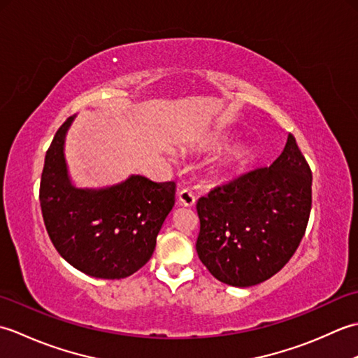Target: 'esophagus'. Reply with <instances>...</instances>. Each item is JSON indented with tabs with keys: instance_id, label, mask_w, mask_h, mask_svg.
Instances as JSON below:
<instances>
[{
	"instance_id": "1",
	"label": "esophagus",
	"mask_w": 358,
	"mask_h": 358,
	"mask_svg": "<svg viewBox=\"0 0 358 358\" xmlns=\"http://www.w3.org/2000/svg\"><path fill=\"white\" fill-rule=\"evenodd\" d=\"M178 203L181 206L191 208L195 204V195L191 191H187V189H183V191L178 192Z\"/></svg>"
}]
</instances>
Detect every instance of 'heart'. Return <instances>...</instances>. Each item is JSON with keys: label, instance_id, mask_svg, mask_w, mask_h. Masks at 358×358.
Segmentation results:
<instances>
[{"label": "heart", "instance_id": "b5f03b06", "mask_svg": "<svg viewBox=\"0 0 358 358\" xmlns=\"http://www.w3.org/2000/svg\"><path fill=\"white\" fill-rule=\"evenodd\" d=\"M220 143H222V138H212L208 141V148H215ZM250 155H252V150H250L246 143H235L234 146L224 152V155L220 159L217 172H224L245 164L246 162H249Z\"/></svg>", "mask_w": 358, "mask_h": 358}]
</instances>
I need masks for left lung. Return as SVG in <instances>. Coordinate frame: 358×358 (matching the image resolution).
<instances>
[{"label":"left lung","mask_w":358,"mask_h":358,"mask_svg":"<svg viewBox=\"0 0 358 358\" xmlns=\"http://www.w3.org/2000/svg\"><path fill=\"white\" fill-rule=\"evenodd\" d=\"M313 172L294 135L269 167L215 187L196 203V254L222 283L249 287L283 268L305 235Z\"/></svg>","instance_id":"8db88e82"}]
</instances>
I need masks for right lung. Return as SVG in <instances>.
Here are the masks:
<instances>
[{
	"instance_id": "obj_1",
	"label": "right lung",
	"mask_w": 358,
	"mask_h": 358,
	"mask_svg": "<svg viewBox=\"0 0 358 358\" xmlns=\"http://www.w3.org/2000/svg\"><path fill=\"white\" fill-rule=\"evenodd\" d=\"M67 118L45 152L40 203L53 246L75 269L90 277L120 280L143 268L175 204V183L131 175L118 185L77 187L67 171Z\"/></svg>"
}]
</instances>
